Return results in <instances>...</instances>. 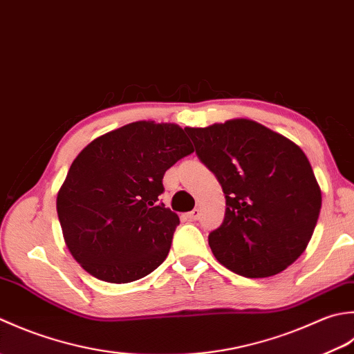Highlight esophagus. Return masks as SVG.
Listing matches in <instances>:
<instances>
[{
	"mask_svg": "<svg viewBox=\"0 0 354 354\" xmlns=\"http://www.w3.org/2000/svg\"><path fill=\"white\" fill-rule=\"evenodd\" d=\"M187 218L192 221H197L200 218V209H194L189 214H187Z\"/></svg>",
	"mask_w": 354,
	"mask_h": 354,
	"instance_id": "1",
	"label": "esophagus"
}]
</instances>
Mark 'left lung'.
Masks as SVG:
<instances>
[{
    "mask_svg": "<svg viewBox=\"0 0 354 354\" xmlns=\"http://www.w3.org/2000/svg\"><path fill=\"white\" fill-rule=\"evenodd\" d=\"M185 131L225 192V220L209 234L215 258L246 278L283 272L306 250L321 211L306 154L248 119Z\"/></svg>",
    "mask_w": 354,
    "mask_h": 354,
    "instance_id": "obj_1",
    "label": "left lung"
}]
</instances>
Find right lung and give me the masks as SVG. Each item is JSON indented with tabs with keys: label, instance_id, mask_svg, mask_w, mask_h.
<instances>
[{
	"label": "right lung",
	"instance_id": "right-lung-1",
	"mask_svg": "<svg viewBox=\"0 0 354 354\" xmlns=\"http://www.w3.org/2000/svg\"><path fill=\"white\" fill-rule=\"evenodd\" d=\"M191 153L182 128L145 120L100 136L79 153L56 209L68 250L90 275L131 283L165 261L180 220L158 203L162 180Z\"/></svg>",
	"mask_w": 354,
	"mask_h": 354
}]
</instances>
